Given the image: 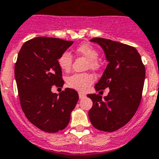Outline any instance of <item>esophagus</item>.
<instances>
[{
  "label": "esophagus",
  "mask_w": 159,
  "mask_h": 159,
  "mask_svg": "<svg viewBox=\"0 0 159 159\" xmlns=\"http://www.w3.org/2000/svg\"><path fill=\"white\" fill-rule=\"evenodd\" d=\"M85 98V94L82 93H79V98L80 99H82V98Z\"/></svg>",
  "instance_id": "esophagus-1"
}]
</instances>
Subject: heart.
<instances>
[{"mask_svg": "<svg viewBox=\"0 0 159 159\" xmlns=\"http://www.w3.org/2000/svg\"><path fill=\"white\" fill-rule=\"evenodd\" d=\"M76 53L84 57L88 60L87 68L92 70H98L100 67L98 58V52L94 47L89 44H82L77 47ZM73 63V56L71 53L65 51L60 54L57 58V64L62 71L69 72L71 69ZM94 81V77L92 74L83 73V74H74L66 78V83L69 87L74 89L80 92H85Z\"/></svg>", "mask_w": 159, "mask_h": 159, "instance_id": "obj_1", "label": "heart"}]
</instances>
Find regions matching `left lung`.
Here are the masks:
<instances>
[{
  "mask_svg": "<svg viewBox=\"0 0 159 159\" xmlns=\"http://www.w3.org/2000/svg\"><path fill=\"white\" fill-rule=\"evenodd\" d=\"M90 41L100 45L109 62L95 89L110 88V92L104 99L96 93L87 95L93 101L89 118L96 129L113 132L128 123L137 111L146 70L134 47L100 38Z\"/></svg>",
  "mask_w": 159,
  "mask_h": 159,
  "instance_id": "obj_1",
  "label": "left lung"
}]
</instances>
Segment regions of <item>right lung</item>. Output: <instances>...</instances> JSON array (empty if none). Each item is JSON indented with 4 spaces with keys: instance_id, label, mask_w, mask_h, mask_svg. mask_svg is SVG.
I'll use <instances>...</instances> for the list:
<instances>
[{
    "instance_id": "obj_1",
    "label": "right lung",
    "mask_w": 159,
    "mask_h": 159,
    "mask_svg": "<svg viewBox=\"0 0 159 159\" xmlns=\"http://www.w3.org/2000/svg\"><path fill=\"white\" fill-rule=\"evenodd\" d=\"M72 41L38 37L25 42L15 64V79L21 109L27 119L48 133H56L68 125L78 93L66 88L59 94L53 85L63 86L62 72L57 64L60 54Z\"/></svg>"
}]
</instances>
